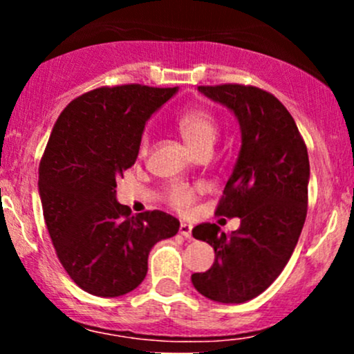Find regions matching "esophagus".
Wrapping results in <instances>:
<instances>
[{
    "label": "esophagus",
    "mask_w": 354,
    "mask_h": 354,
    "mask_svg": "<svg viewBox=\"0 0 354 354\" xmlns=\"http://www.w3.org/2000/svg\"><path fill=\"white\" fill-rule=\"evenodd\" d=\"M180 234H181V236L191 239V226L186 225V223H181V226H180Z\"/></svg>",
    "instance_id": "34e87169"
}]
</instances>
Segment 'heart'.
Segmentation results:
<instances>
[{"label":"heart","instance_id":"1","mask_svg":"<svg viewBox=\"0 0 354 354\" xmlns=\"http://www.w3.org/2000/svg\"><path fill=\"white\" fill-rule=\"evenodd\" d=\"M178 129L185 143L189 146L193 153H209L213 145L219 136V124L216 118L209 111L201 108H193L185 111L178 118ZM149 136L143 135L140 141V154L143 156L148 151ZM201 191L200 185H189V183H173L165 193V200L173 209L186 213L196 201L198 193Z\"/></svg>","mask_w":354,"mask_h":354}]
</instances>
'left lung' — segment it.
I'll list each match as a JSON object with an SVG mask.
<instances>
[{
  "label": "left lung",
  "mask_w": 354,
  "mask_h": 354,
  "mask_svg": "<svg viewBox=\"0 0 354 354\" xmlns=\"http://www.w3.org/2000/svg\"><path fill=\"white\" fill-rule=\"evenodd\" d=\"M234 113L241 151L216 206L218 216L241 219L225 234L214 223L193 230L214 248L213 266L191 276L203 296L245 303L278 278L290 261L308 211L310 160L293 116L271 93L251 84L198 86Z\"/></svg>",
  "instance_id": "8db88e82"
}]
</instances>
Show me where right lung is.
<instances>
[{
  "label": "right lung",
  "mask_w": 354,
  "mask_h": 354,
  "mask_svg": "<svg viewBox=\"0 0 354 354\" xmlns=\"http://www.w3.org/2000/svg\"><path fill=\"white\" fill-rule=\"evenodd\" d=\"M176 88L101 86L61 111L41 163L39 196L64 271L89 295L115 298L140 286L148 254L180 221L153 209L131 216L116 201V178L135 165L148 118Z\"/></svg>",
  "instance_id": "1"
}]
</instances>
